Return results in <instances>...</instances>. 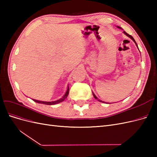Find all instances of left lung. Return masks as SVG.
<instances>
[{
	"mask_svg": "<svg viewBox=\"0 0 157 157\" xmlns=\"http://www.w3.org/2000/svg\"><path fill=\"white\" fill-rule=\"evenodd\" d=\"M118 28V29H122V28L121 27H118V26H117ZM123 33H124V34H125L127 36H128V37H129V38H130V39L133 40V41H134V42H135V44H136V45L137 46V48H138V46H137V43H136V41H135V40H134V38H133L131 35H128V33H126V32H125V31H123ZM139 49V48H138ZM92 94H93V96H94V98L95 99H98V101H100V102H102V103H104V101H101V100H100V99H99L97 97H96V95H95L94 94V92H92Z\"/></svg>",
	"mask_w": 157,
	"mask_h": 157,
	"instance_id": "left-lung-1",
	"label": "left lung"
}]
</instances>
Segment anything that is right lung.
Wrapping results in <instances>:
<instances>
[{
	"mask_svg": "<svg viewBox=\"0 0 157 157\" xmlns=\"http://www.w3.org/2000/svg\"><path fill=\"white\" fill-rule=\"evenodd\" d=\"M69 86H67V91L65 93V94L63 95V96H62V98H60L58 100H56V101H39V100H36V99H33V100L38 103H42V104H45V105H56L57 103H59L63 101L65 99L67 98L68 96V94H69Z\"/></svg>",
	"mask_w": 157,
	"mask_h": 157,
	"instance_id": "1",
	"label": "right lung"
}]
</instances>
